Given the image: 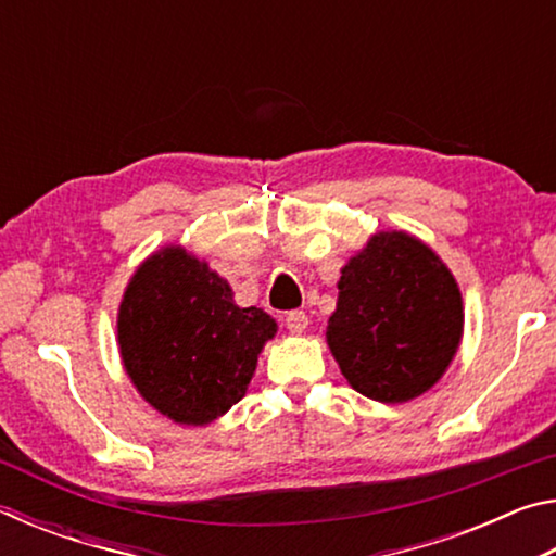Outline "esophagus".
<instances>
[{"label": "esophagus", "mask_w": 556, "mask_h": 556, "mask_svg": "<svg viewBox=\"0 0 556 556\" xmlns=\"http://www.w3.org/2000/svg\"><path fill=\"white\" fill-rule=\"evenodd\" d=\"M285 326L289 328L291 333H304L308 326V316L304 312H289L285 316Z\"/></svg>", "instance_id": "esophagus-1"}]
</instances>
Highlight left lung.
I'll return each mask as SVG.
<instances>
[{
  "mask_svg": "<svg viewBox=\"0 0 556 556\" xmlns=\"http://www.w3.org/2000/svg\"><path fill=\"white\" fill-rule=\"evenodd\" d=\"M464 333L458 285L407 232H378L341 269L326 341L355 392L397 404L427 392Z\"/></svg>",
  "mask_w": 556,
  "mask_h": 556,
  "instance_id": "left-lung-1",
  "label": "left lung"
}]
</instances>
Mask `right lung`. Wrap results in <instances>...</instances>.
<instances>
[{
	"label": "right lung",
	"instance_id": "right-lung-1",
	"mask_svg": "<svg viewBox=\"0 0 556 556\" xmlns=\"http://www.w3.org/2000/svg\"><path fill=\"white\" fill-rule=\"evenodd\" d=\"M275 333V318L257 306L240 308L228 281L176 244L135 271L117 314L122 363L139 394L193 427L244 397Z\"/></svg>",
	"mask_w": 556,
	"mask_h": 556
}]
</instances>
